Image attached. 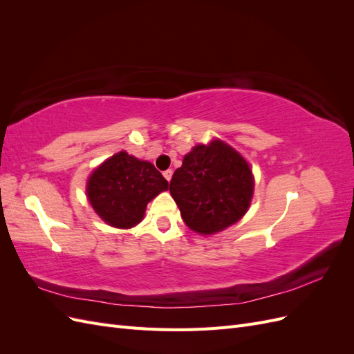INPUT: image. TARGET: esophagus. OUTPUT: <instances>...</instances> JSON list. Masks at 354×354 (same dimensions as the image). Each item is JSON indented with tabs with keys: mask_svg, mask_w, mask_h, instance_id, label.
I'll return each instance as SVG.
<instances>
[{
	"mask_svg": "<svg viewBox=\"0 0 354 354\" xmlns=\"http://www.w3.org/2000/svg\"><path fill=\"white\" fill-rule=\"evenodd\" d=\"M164 177L169 181L171 180V177H173V171L171 169H167V171H164Z\"/></svg>",
	"mask_w": 354,
	"mask_h": 354,
	"instance_id": "esophagus-1",
	"label": "esophagus"
}]
</instances>
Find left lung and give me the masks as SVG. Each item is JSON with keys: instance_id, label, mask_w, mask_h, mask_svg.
<instances>
[{"instance_id": "8db88e82", "label": "left lung", "mask_w": 354, "mask_h": 354, "mask_svg": "<svg viewBox=\"0 0 354 354\" xmlns=\"http://www.w3.org/2000/svg\"><path fill=\"white\" fill-rule=\"evenodd\" d=\"M254 181L246 160L226 143L198 145L169 183L187 227L212 234L236 223L250 207Z\"/></svg>"}]
</instances>
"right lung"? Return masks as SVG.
Masks as SVG:
<instances>
[{"label": "right lung", "instance_id": "right-lung-1", "mask_svg": "<svg viewBox=\"0 0 354 354\" xmlns=\"http://www.w3.org/2000/svg\"><path fill=\"white\" fill-rule=\"evenodd\" d=\"M167 189L168 181L151 162L120 152L91 174L87 195L106 223L128 229L142 221L147 203Z\"/></svg>", "mask_w": 354, "mask_h": 354}]
</instances>
